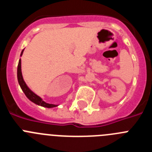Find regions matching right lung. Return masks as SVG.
<instances>
[{
    "label": "right lung",
    "mask_w": 152,
    "mask_h": 152,
    "mask_svg": "<svg viewBox=\"0 0 152 152\" xmlns=\"http://www.w3.org/2000/svg\"><path fill=\"white\" fill-rule=\"evenodd\" d=\"M23 50L21 52L20 56H22ZM17 79H18L19 84H20V86L21 89H22V91H23V93L25 94L26 97H27L30 101L36 103V104H37V105L42 106V107H47V108H52V107H57L58 105H55V104H50V103H45V101L42 100V99L41 97H39L38 95H36V94H34L33 91H31V90L28 88L26 84L25 83V81H24L23 78L22 72H21V59L19 60L18 66H17Z\"/></svg>",
    "instance_id": "1"
}]
</instances>
